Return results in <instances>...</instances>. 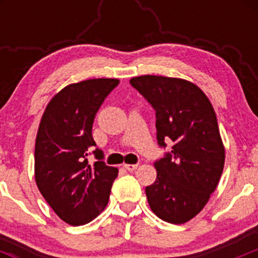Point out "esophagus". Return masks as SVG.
<instances>
[{
    "label": "esophagus",
    "instance_id": "1",
    "mask_svg": "<svg viewBox=\"0 0 258 258\" xmlns=\"http://www.w3.org/2000/svg\"><path fill=\"white\" fill-rule=\"evenodd\" d=\"M124 168L126 170H129V172H134V170L138 168V165H137V164H125Z\"/></svg>",
    "mask_w": 258,
    "mask_h": 258
}]
</instances>
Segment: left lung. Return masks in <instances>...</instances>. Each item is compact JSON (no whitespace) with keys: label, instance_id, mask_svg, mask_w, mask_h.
Returning a JSON list of instances; mask_svg holds the SVG:
<instances>
[{"label":"left lung","instance_id":"1","mask_svg":"<svg viewBox=\"0 0 258 258\" xmlns=\"http://www.w3.org/2000/svg\"><path fill=\"white\" fill-rule=\"evenodd\" d=\"M131 84L154 107L159 146L174 143L154 164L156 181L146 187L150 208L163 221L181 225L206 207L222 174L225 147L216 112L187 80L145 75Z\"/></svg>","mask_w":258,"mask_h":258}]
</instances>
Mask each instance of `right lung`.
<instances>
[{"mask_svg":"<svg viewBox=\"0 0 258 258\" xmlns=\"http://www.w3.org/2000/svg\"><path fill=\"white\" fill-rule=\"evenodd\" d=\"M117 79H92L71 84L52 97L38 126L35 146V179L41 195L60 220L72 226L85 225L108 203L118 169L101 161H88L95 113Z\"/></svg>","mask_w":258,"mask_h":258,"instance_id":"right-lung-1","label":"right lung"}]
</instances>
